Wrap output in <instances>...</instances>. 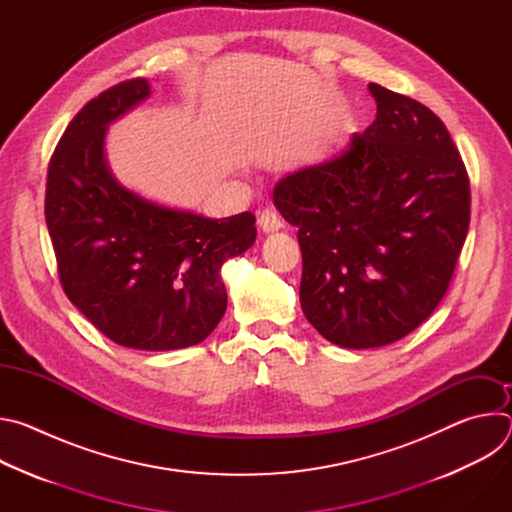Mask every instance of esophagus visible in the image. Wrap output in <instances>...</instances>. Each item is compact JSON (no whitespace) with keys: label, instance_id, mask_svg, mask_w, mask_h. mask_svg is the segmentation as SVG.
<instances>
[{"label":"esophagus","instance_id":"1","mask_svg":"<svg viewBox=\"0 0 512 512\" xmlns=\"http://www.w3.org/2000/svg\"><path fill=\"white\" fill-rule=\"evenodd\" d=\"M257 225L263 233H277L281 229V218L275 210H261L257 216Z\"/></svg>","mask_w":512,"mask_h":512}]
</instances>
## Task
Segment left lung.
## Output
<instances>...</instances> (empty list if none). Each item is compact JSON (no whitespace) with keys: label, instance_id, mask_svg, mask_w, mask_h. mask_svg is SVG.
<instances>
[{"label":"left lung","instance_id":"left-lung-1","mask_svg":"<svg viewBox=\"0 0 512 512\" xmlns=\"http://www.w3.org/2000/svg\"><path fill=\"white\" fill-rule=\"evenodd\" d=\"M369 91L375 121L273 190L298 229L302 310L344 348L385 346L425 322L470 225V180L444 121L377 83Z\"/></svg>","mask_w":512,"mask_h":512}]
</instances>
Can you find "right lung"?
I'll list each match as a JSON object with an SVG mask.
<instances>
[{"instance_id":"right-lung-1","label":"right lung","mask_w":512,"mask_h":512,"mask_svg":"<svg viewBox=\"0 0 512 512\" xmlns=\"http://www.w3.org/2000/svg\"><path fill=\"white\" fill-rule=\"evenodd\" d=\"M145 79L91 99L48 164L46 225L66 298L115 344L176 350L202 342L227 310L221 267L257 237L255 216L204 218L139 198L107 170V123L148 97Z\"/></svg>"}]
</instances>
